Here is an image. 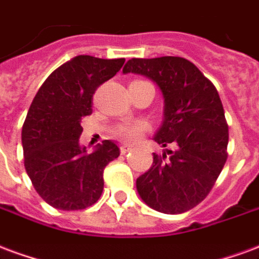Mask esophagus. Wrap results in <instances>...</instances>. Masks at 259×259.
Listing matches in <instances>:
<instances>
[{
	"label": "esophagus",
	"instance_id": "obj_1",
	"mask_svg": "<svg viewBox=\"0 0 259 259\" xmlns=\"http://www.w3.org/2000/svg\"><path fill=\"white\" fill-rule=\"evenodd\" d=\"M133 149V147L129 144H122L120 145V154H127V152H130Z\"/></svg>",
	"mask_w": 259,
	"mask_h": 259
}]
</instances>
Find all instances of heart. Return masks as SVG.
<instances>
[{"instance_id": "b5f03b06", "label": "heart", "mask_w": 259, "mask_h": 259, "mask_svg": "<svg viewBox=\"0 0 259 259\" xmlns=\"http://www.w3.org/2000/svg\"><path fill=\"white\" fill-rule=\"evenodd\" d=\"M145 130H147V124L143 122H127V123L118 126L115 135L126 141H137L144 135Z\"/></svg>"}]
</instances>
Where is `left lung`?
<instances>
[{"mask_svg":"<svg viewBox=\"0 0 259 259\" xmlns=\"http://www.w3.org/2000/svg\"><path fill=\"white\" fill-rule=\"evenodd\" d=\"M123 72L154 79L164 97V120L155 141L174 149L154 154L137 178L149 207L181 214L206 199L228 158V123L215 86L193 63L178 56L132 59Z\"/></svg>","mask_w":259,"mask_h":259,"instance_id":"8db88e82","label":"left lung"}]
</instances>
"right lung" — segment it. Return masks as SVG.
I'll return each instance as SVG.
<instances>
[{
    "mask_svg": "<svg viewBox=\"0 0 259 259\" xmlns=\"http://www.w3.org/2000/svg\"><path fill=\"white\" fill-rule=\"evenodd\" d=\"M124 59L79 55L48 76L34 97L22 129L24 167L34 188L59 210H83L100 199L103 173L119 156L104 140L91 155L79 145L82 116L92 114L97 88L122 68Z\"/></svg>",
    "mask_w": 259,
    "mask_h": 259,
    "instance_id": "right-lung-1",
    "label": "right lung"
}]
</instances>
